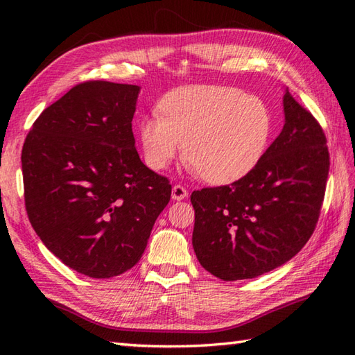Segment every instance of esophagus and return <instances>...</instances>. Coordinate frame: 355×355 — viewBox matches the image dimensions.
Wrapping results in <instances>:
<instances>
[{"instance_id":"34e87169","label":"esophagus","mask_w":355,"mask_h":355,"mask_svg":"<svg viewBox=\"0 0 355 355\" xmlns=\"http://www.w3.org/2000/svg\"><path fill=\"white\" fill-rule=\"evenodd\" d=\"M187 197V191L184 189L183 186L175 184L172 187V200L180 201V200H184Z\"/></svg>"}]
</instances>
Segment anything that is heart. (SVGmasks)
<instances>
[{
	"label": "heart",
	"instance_id": "1",
	"mask_svg": "<svg viewBox=\"0 0 355 355\" xmlns=\"http://www.w3.org/2000/svg\"><path fill=\"white\" fill-rule=\"evenodd\" d=\"M158 108L162 116L145 117L139 126L146 164L166 169L186 142V162L212 184L235 183L250 173L273 134L266 101L239 88H180L166 94Z\"/></svg>",
	"mask_w": 355,
	"mask_h": 355
}]
</instances>
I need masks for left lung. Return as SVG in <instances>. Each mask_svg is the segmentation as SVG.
Listing matches in <instances>:
<instances>
[{
  "label": "left lung",
  "mask_w": 355,
  "mask_h": 355,
  "mask_svg": "<svg viewBox=\"0 0 355 355\" xmlns=\"http://www.w3.org/2000/svg\"><path fill=\"white\" fill-rule=\"evenodd\" d=\"M284 112L281 134L250 173L191 195L195 254L223 281L252 279L282 266L318 224L329 171L325 132L288 89Z\"/></svg>",
  "instance_id": "8db88e82"
}]
</instances>
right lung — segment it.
<instances>
[{
    "label": "right lung",
    "instance_id": "obj_1",
    "mask_svg": "<svg viewBox=\"0 0 355 355\" xmlns=\"http://www.w3.org/2000/svg\"><path fill=\"white\" fill-rule=\"evenodd\" d=\"M140 87L88 80L35 120L22 146L30 224L67 267L107 279L145 252L172 186L141 163L132 134Z\"/></svg>",
    "mask_w": 355,
    "mask_h": 355
}]
</instances>
